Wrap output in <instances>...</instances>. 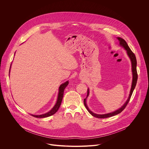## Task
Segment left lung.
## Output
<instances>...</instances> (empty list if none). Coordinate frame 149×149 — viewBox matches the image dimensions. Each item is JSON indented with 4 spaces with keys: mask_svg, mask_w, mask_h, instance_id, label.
<instances>
[{
    "mask_svg": "<svg viewBox=\"0 0 149 149\" xmlns=\"http://www.w3.org/2000/svg\"><path fill=\"white\" fill-rule=\"evenodd\" d=\"M118 39L119 41V44L120 46H122L123 48H125V49L126 50L127 54L128 55V56L129 57L130 60H131V63H132V74H133V80H132V87H131V89H130V94L129 96L128 97L127 100L126 101V102L125 103V104L120 108H119L118 110L115 111V112H111V113H109L107 114H104V115H99V114H96L93 113L91 111H90V109L88 108V107L86 105V98L89 95V89H88V91H87V96L86 97L85 99H84V105L85 107V108H86V109L88 110V111L89 112V113L91 115H92L93 116L96 117L97 118H109L111 116H113L116 115H118L119 113H120V112H122L124 109L126 108V107L127 106L128 102L130 101V99L131 97V96L132 95V93L135 88V86L136 85V83H137V70H136V67H137V61H136V56L134 55V54L132 52V50L130 49V48H129V47L128 46L127 42H126V41L120 38V37H118Z\"/></svg>",
    "mask_w": 149,
    "mask_h": 149,
    "instance_id": "left-lung-1",
    "label": "left lung"
}]
</instances>
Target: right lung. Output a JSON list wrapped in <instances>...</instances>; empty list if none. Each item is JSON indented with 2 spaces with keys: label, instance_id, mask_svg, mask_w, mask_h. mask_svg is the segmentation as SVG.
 Masks as SVG:
<instances>
[{
  "label": "right lung",
  "instance_id": "right-lung-1",
  "mask_svg": "<svg viewBox=\"0 0 149 149\" xmlns=\"http://www.w3.org/2000/svg\"><path fill=\"white\" fill-rule=\"evenodd\" d=\"M11 67V65H10ZM9 72H10V70H9ZM68 81H67L65 82H64V84H62L59 87V92H58V97H57V102L56 104V105H54V107L52 108V109L51 111H49L48 112L42 114V115H31V116L35 117V118H46V117H48L54 114H55L57 111L58 110L62 100H63V97L64 96V91L65 88H66V86L68 85Z\"/></svg>",
  "mask_w": 149,
  "mask_h": 149
}]
</instances>
